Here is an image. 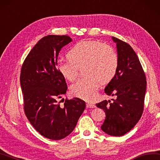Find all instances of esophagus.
Here are the masks:
<instances>
[{"label":"esophagus","mask_w":160,"mask_h":160,"mask_svg":"<svg viewBox=\"0 0 160 160\" xmlns=\"http://www.w3.org/2000/svg\"><path fill=\"white\" fill-rule=\"evenodd\" d=\"M87 108H95V105L93 103H87Z\"/></svg>","instance_id":"34e87169"}]
</instances>
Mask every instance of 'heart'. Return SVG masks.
<instances>
[{"label":"heart","instance_id":"b5f03b06","mask_svg":"<svg viewBox=\"0 0 160 160\" xmlns=\"http://www.w3.org/2000/svg\"><path fill=\"white\" fill-rule=\"evenodd\" d=\"M67 60H59L57 68L59 73L70 82L75 80L78 68L85 65L86 77L78 80L71 88L75 97L92 100L97 94L101 82H110L116 74L118 59L115 52L110 46L97 40H81L68 53Z\"/></svg>","mask_w":160,"mask_h":160}]
</instances>
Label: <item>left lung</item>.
Masks as SVG:
<instances>
[{
  "label": "left lung",
  "instance_id": "left-lung-1",
  "mask_svg": "<svg viewBox=\"0 0 160 160\" xmlns=\"http://www.w3.org/2000/svg\"><path fill=\"white\" fill-rule=\"evenodd\" d=\"M117 48L118 66L113 79L104 92L115 99L97 103L106 118L101 128L110 136H121L134 127L142 115L146 91V78L136 52L122 40L112 37Z\"/></svg>",
  "mask_w": 160,
  "mask_h": 160
}]
</instances>
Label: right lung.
<instances>
[{"label":"right lung","instance_id":"obj_1","mask_svg":"<svg viewBox=\"0 0 160 160\" xmlns=\"http://www.w3.org/2000/svg\"><path fill=\"white\" fill-rule=\"evenodd\" d=\"M72 41L68 36L49 35L40 39L23 63L20 84L25 114L37 132L52 140H60L73 131L86 104L79 98L58 100L67 91L65 78L57 68L63 47Z\"/></svg>","mask_w":160,"mask_h":160}]
</instances>
